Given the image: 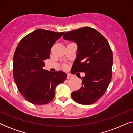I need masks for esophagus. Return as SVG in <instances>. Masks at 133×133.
<instances>
[{
	"label": "esophagus",
	"mask_w": 133,
	"mask_h": 133,
	"mask_svg": "<svg viewBox=\"0 0 133 133\" xmlns=\"http://www.w3.org/2000/svg\"><path fill=\"white\" fill-rule=\"evenodd\" d=\"M72 76L71 75V74H67V79H72Z\"/></svg>",
	"instance_id": "1"
}]
</instances>
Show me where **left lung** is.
I'll return each instance as SVG.
<instances>
[{
  "label": "left lung",
  "instance_id": "left-lung-1",
  "mask_svg": "<svg viewBox=\"0 0 133 133\" xmlns=\"http://www.w3.org/2000/svg\"><path fill=\"white\" fill-rule=\"evenodd\" d=\"M63 39L77 45L72 72L85 74L81 77V89L71 93L72 99L80 104L94 103L105 94L111 80L112 52L109 43L99 31L88 26L67 32Z\"/></svg>",
  "mask_w": 133,
  "mask_h": 133
}]
</instances>
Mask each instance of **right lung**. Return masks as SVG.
<instances>
[{
  "label": "right lung",
  "instance_id": "obj_1",
  "mask_svg": "<svg viewBox=\"0 0 133 133\" xmlns=\"http://www.w3.org/2000/svg\"><path fill=\"white\" fill-rule=\"evenodd\" d=\"M65 32L38 29L20 41L13 57V76L23 97L32 104L41 105L51 102L55 88L66 79L62 71L51 72L43 68L50 58L51 48Z\"/></svg>",
  "mask_w": 133,
  "mask_h": 133
}]
</instances>
